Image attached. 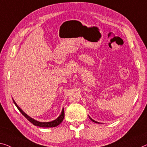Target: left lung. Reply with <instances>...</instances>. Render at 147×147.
<instances>
[{"label": "left lung", "mask_w": 147, "mask_h": 147, "mask_svg": "<svg viewBox=\"0 0 147 147\" xmlns=\"http://www.w3.org/2000/svg\"><path fill=\"white\" fill-rule=\"evenodd\" d=\"M89 118H90V120H91V121H93V122H94V123H99V122L96 121H95V120H94V119H92V118H91L90 117V116H89Z\"/></svg>", "instance_id": "left-lung-1"}]
</instances>
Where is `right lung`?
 Here are the masks:
<instances>
[{"mask_svg": "<svg viewBox=\"0 0 147 147\" xmlns=\"http://www.w3.org/2000/svg\"><path fill=\"white\" fill-rule=\"evenodd\" d=\"M13 102H14V104H15V106L17 107V108L18 109V110L20 111L24 117L27 119L28 121L30 122H31L32 124H34V125L36 126H38L40 127H57V125H59L61 122L63 121V119H64L65 117V113H64V109L63 108L62 111H61L60 115L59 117L55 119L53 121H49V122H40L37 121V120L33 119L31 117H30L29 115H28L20 107L18 106L17 104L16 103V102L13 100Z\"/></svg>", "mask_w": 147, "mask_h": 147, "instance_id": "1", "label": "right lung"}]
</instances>
